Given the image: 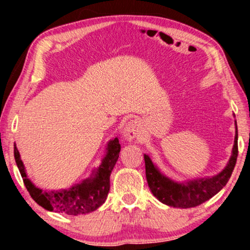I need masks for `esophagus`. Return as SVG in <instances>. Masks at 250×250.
<instances>
[{
  "label": "esophagus",
  "mask_w": 250,
  "mask_h": 250,
  "mask_svg": "<svg viewBox=\"0 0 250 250\" xmlns=\"http://www.w3.org/2000/svg\"><path fill=\"white\" fill-rule=\"evenodd\" d=\"M142 133V125L139 120H130L123 128V136L127 141H133Z\"/></svg>",
  "instance_id": "34e87169"
}]
</instances>
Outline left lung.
<instances>
[{"label": "left lung", "instance_id": "8db88e82", "mask_svg": "<svg viewBox=\"0 0 250 250\" xmlns=\"http://www.w3.org/2000/svg\"><path fill=\"white\" fill-rule=\"evenodd\" d=\"M235 134L233 153L229 162L221 173L211 177L196 179L187 182H175L169 177L165 176L157 169L148 155L145 154L146 177L151 193L160 202L175 208H191L200 206L216 195L228 182L233 173L237 160V125Z\"/></svg>", "mask_w": 250, "mask_h": 250}]
</instances>
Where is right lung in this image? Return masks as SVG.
Returning <instances> with one entry per match:
<instances>
[{"label":"right lung","instance_id":"1","mask_svg":"<svg viewBox=\"0 0 250 250\" xmlns=\"http://www.w3.org/2000/svg\"><path fill=\"white\" fill-rule=\"evenodd\" d=\"M120 150L121 146L119 139L115 137L114 140H110L107 146V154L103 157L100 167L94 170L93 175L83 180L81 183L60 190H43L37 188L28 179L16 146L14 148V156L25 188L37 205L49 211H56L65 215H79L91 213L104 203L110 189L111 170L119 159Z\"/></svg>","mask_w":250,"mask_h":250}]
</instances>
